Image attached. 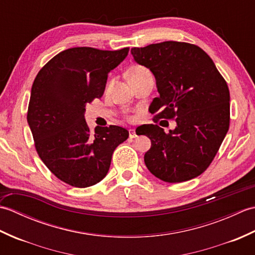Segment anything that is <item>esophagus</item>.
Returning <instances> with one entry per match:
<instances>
[{"instance_id": "obj_1", "label": "esophagus", "mask_w": 255, "mask_h": 255, "mask_svg": "<svg viewBox=\"0 0 255 255\" xmlns=\"http://www.w3.org/2000/svg\"><path fill=\"white\" fill-rule=\"evenodd\" d=\"M129 137H130L131 139L137 137V133H136V130H134V129H130V130H129Z\"/></svg>"}]
</instances>
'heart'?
I'll return each mask as SVG.
<instances>
[{
  "label": "heart",
  "instance_id": "b5f03b06",
  "mask_svg": "<svg viewBox=\"0 0 255 255\" xmlns=\"http://www.w3.org/2000/svg\"><path fill=\"white\" fill-rule=\"evenodd\" d=\"M145 72H149L148 69H145L144 67L141 66H138V67H134L130 70V73H129V78H132V77H137V75L140 74H143ZM132 117H130V121H132Z\"/></svg>",
  "mask_w": 255,
  "mask_h": 255
}]
</instances>
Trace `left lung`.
I'll list each match as a JSON object with an SVG mask.
<instances>
[{
    "label": "left lung",
    "instance_id": "1",
    "mask_svg": "<svg viewBox=\"0 0 255 255\" xmlns=\"http://www.w3.org/2000/svg\"><path fill=\"white\" fill-rule=\"evenodd\" d=\"M136 62L154 74L159 97L151 103L153 122L141 134L151 140L144 154L148 170L160 180L180 183L202 174L213 162L230 124V94L226 80L202 48L163 41L132 48ZM159 119H175L164 133Z\"/></svg>",
    "mask_w": 255,
    "mask_h": 255
}]
</instances>
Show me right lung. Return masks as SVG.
Here are the masks:
<instances>
[{
    "label": "right lung",
    "instance_id": "obj_1",
    "mask_svg": "<svg viewBox=\"0 0 255 255\" xmlns=\"http://www.w3.org/2000/svg\"><path fill=\"white\" fill-rule=\"evenodd\" d=\"M128 52V47L70 48L48 61L32 83L27 122L36 151L52 174L69 185L83 188L102 181L114 150L129 136L115 125L91 132L84 118L85 104L101 99L108 72Z\"/></svg>",
    "mask_w": 255,
    "mask_h": 255
}]
</instances>
